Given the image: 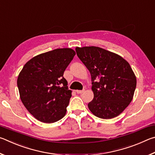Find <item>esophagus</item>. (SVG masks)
I'll return each mask as SVG.
<instances>
[{"mask_svg": "<svg viewBox=\"0 0 155 155\" xmlns=\"http://www.w3.org/2000/svg\"><path fill=\"white\" fill-rule=\"evenodd\" d=\"M83 91H84V90H77V91H76V92H77V94H82Z\"/></svg>", "mask_w": 155, "mask_h": 155, "instance_id": "esophagus-1", "label": "esophagus"}]
</instances>
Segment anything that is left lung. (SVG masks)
Wrapping results in <instances>:
<instances>
[{"label":"left lung","mask_w":155,"mask_h":155,"mask_svg":"<svg viewBox=\"0 0 155 155\" xmlns=\"http://www.w3.org/2000/svg\"><path fill=\"white\" fill-rule=\"evenodd\" d=\"M78 58L90 71L94 98L91 112L103 119L115 117L132 101L136 77L128 63L118 54L96 46L76 48Z\"/></svg>","instance_id":"8db88e82"}]
</instances>
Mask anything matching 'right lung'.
Masks as SVG:
<instances>
[{
    "instance_id": "obj_1",
    "label": "right lung",
    "mask_w": 155,
    "mask_h": 155,
    "mask_svg": "<svg viewBox=\"0 0 155 155\" xmlns=\"http://www.w3.org/2000/svg\"><path fill=\"white\" fill-rule=\"evenodd\" d=\"M76 54L71 48H58L29 60L18 76L20 99L39 121L53 123L66 114L71 90L64 71Z\"/></svg>"
}]
</instances>
